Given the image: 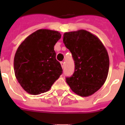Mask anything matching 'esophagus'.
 Masks as SVG:
<instances>
[{
	"label": "esophagus",
	"instance_id": "esophagus-1",
	"mask_svg": "<svg viewBox=\"0 0 125 125\" xmlns=\"http://www.w3.org/2000/svg\"><path fill=\"white\" fill-rule=\"evenodd\" d=\"M61 65L62 68H64V62H61Z\"/></svg>",
	"mask_w": 125,
	"mask_h": 125
}]
</instances>
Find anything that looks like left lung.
<instances>
[{
  "label": "left lung",
  "mask_w": 125,
  "mask_h": 125,
  "mask_svg": "<svg viewBox=\"0 0 125 125\" xmlns=\"http://www.w3.org/2000/svg\"><path fill=\"white\" fill-rule=\"evenodd\" d=\"M63 42L72 54L75 69L66 83L74 93L83 97L101 88L108 74L110 59L105 47L97 36L85 30L65 32Z\"/></svg>",
  "instance_id": "left-lung-1"
}]
</instances>
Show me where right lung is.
<instances>
[{
  "mask_svg": "<svg viewBox=\"0 0 125 125\" xmlns=\"http://www.w3.org/2000/svg\"><path fill=\"white\" fill-rule=\"evenodd\" d=\"M61 37L58 31L39 29L17 48L14 59L15 76L28 93L37 95L48 91L62 73L54 48Z\"/></svg>",
  "mask_w": 125,
  "mask_h": 125,
  "instance_id": "obj_1",
  "label": "right lung"
}]
</instances>
